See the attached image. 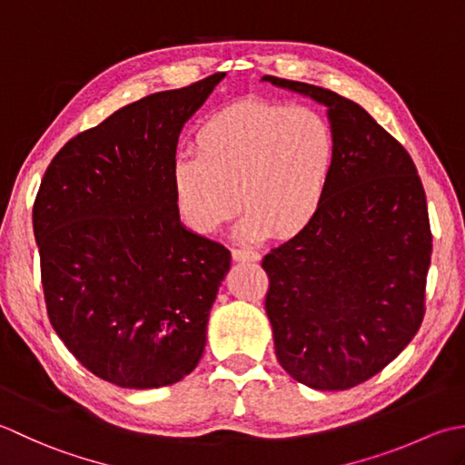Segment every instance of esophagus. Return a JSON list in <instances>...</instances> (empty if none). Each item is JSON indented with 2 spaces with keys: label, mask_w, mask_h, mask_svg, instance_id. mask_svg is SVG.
<instances>
[{
  "label": "esophagus",
  "mask_w": 465,
  "mask_h": 465,
  "mask_svg": "<svg viewBox=\"0 0 465 465\" xmlns=\"http://www.w3.org/2000/svg\"><path fill=\"white\" fill-rule=\"evenodd\" d=\"M232 259L234 261H259L261 252L252 249H232Z\"/></svg>",
  "instance_id": "esophagus-1"
}]
</instances>
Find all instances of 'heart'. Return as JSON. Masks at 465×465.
I'll list each match as a JSON object with an SVG mask.
<instances>
[{
    "label": "heart",
    "mask_w": 465,
    "mask_h": 465,
    "mask_svg": "<svg viewBox=\"0 0 465 465\" xmlns=\"http://www.w3.org/2000/svg\"><path fill=\"white\" fill-rule=\"evenodd\" d=\"M194 150L196 156H178L170 174L180 219L191 231L211 234L232 219L241 201V231L259 239L269 231L292 236L315 219L335 144L317 110L242 100L198 126Z\"/></svg>",
    "instance_id": "b5f03b06"
}]
</instances>
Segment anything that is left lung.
I'll return each mask as SVG.
<instances>
[{"label": "left lung", "instance_id": "1", "mask_svg": "<svg viewBox=\"0 0 465 465\" xmlns=\"http://www.w3.org/2000/svg\"><path fill=\"white\" fill-rule=\"evenodd\" d=\"M329 108L333 170L307 229L264 254V299L282 369L312 390L367 381L400 355L425 315L431 229L411 156L359 104L264 75Z\"/></svg>", "mask_w": 465, "mask_h": 465}]
</instances>
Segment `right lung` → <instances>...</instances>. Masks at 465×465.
I'll list each match as a JSON object with an SVG mask.
<instances>
[{
  "instance_id": "obj_1",
  "label": "right lung",
  "mask_w": 465,
  "mask_h": 465,
  "mask_svg": "<svg viewBox=\"0 0 465 465\" xmlns=\"http://www.w3.org/2000/svg\"><path fill=\"white\" fill-rule=\"evenodd\" d=\"M223 78L128 104L45 168L32 219L47 317L104 381L173 385L203 357L231 251L184 229L170 174L180 130Z\"/></svg>"
}]
</instances>
